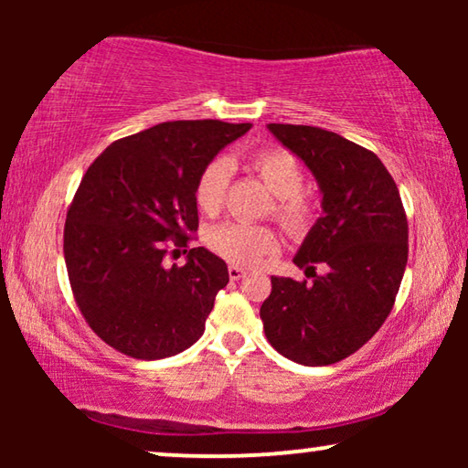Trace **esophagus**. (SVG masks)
<instances>
[{
    "label": "esophagus",
    "mask_w": 468,
    "mask_h": 468,
    "mask_svg": "<svg viewBox=\"0 0 468 468\" xmlns=\"http://www.w3.org/2000/svg\"><path fill=\"white\" fill-rule=\"evenodd\" d=\"M228 274H229V279H232V281H239V279H242V277H245V274H247V271H245V268H242V266H229L228 268Z\"/></svg>",
    "instance_id": "obj_1"
}]
</instances>
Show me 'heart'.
<instances>
[{"instance_id": "obj_1", "label": "heart", "mask_w": 468, "mask_h": 468, "mask_svg": "<svg viewBox=\"0 0 468 468\" xmlns=\"http://www.w3.org/2000/svg\"><path fill=\"white\" fill-rule=\"evenodd\" d=\"M249 165L274 194V217L287 232L303 234L315 219V204L304 194V172L298 157L281 146L253 153ZM229 164L217 157L204 165L196 178L194 200L204 215L221 213L228 200ZM207 245L219 258L236 266H258L279 251V236L268 226L226 221L207 229Z\"/></svg>"}]
</instances>
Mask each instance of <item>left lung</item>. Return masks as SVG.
I'll use <instances>...</instances> for the list:
<instances>
[{
  "mask_svg": "<svg viewBox=\"0 0 468 468\" xmlns=\"http://www.w3.org/2000/svg\"><path fill=\"white\" fill-rule=\"evenodd\" d=\"M268 130L315 175L324 215L293 258L313 281L272 277L260 317L281 356L328 367L368 343L392 311L409 255L407 213L373 151L322 127Z\"/></svg>",
  "mask_w": 468,
  "mask_h": 468,
  "instance_id": "8db88e82",
  "label": "left lung"
}]
</instances>
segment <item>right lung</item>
<instances>
[{
  "label": "right lung",
  "instance_id": "add662e5",
  "mask_svg": "<svg viewBox=\"0 0 468 468\" xmlns=\"http://www.w3.org/2000/svg\"><path fill=\"white\" fill-rule=\"evenodd\" d=\"M251 123L168 121L112 143L89 165L68 208L63 258L95 335L136 360H162L204 335L228 266L197 232L196 178ZM188 253L183 267L167 255Z\"/></svg>",
  "mask_w": 468,
  "mask_h": 468
}]
</instances>
